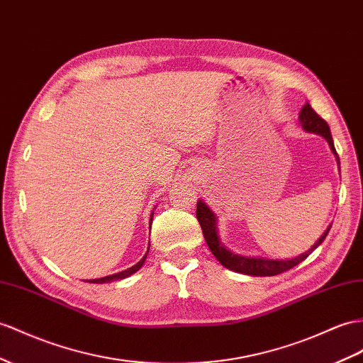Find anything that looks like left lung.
<instances>
[{
    "label": "left lung",
    "mask_w": 363,
    "mask_h": 363,
    "mask_svg": "<svg viewBox=\"0 0 363 363\" xmlns=\"http://www.w3.org/2000/svg\"><path fill=\"white\" fill-rule=\"evenodd\" d=\"M299 118H301V124H302L303 130H306V132H310V133L320 135V136L327 139L331 152L334 153V156H336V160L339 162V155L336 152V148H334L333 136H331L327 121L315 113L310 104L303 106ZM196 218H198L199 224H201L203 238H206V242H207L208 248L211 250V253L216 256L218 261L225 268H228V270H233L236 273H242V274H248V276H276V274H281L284 272H288L290 268H293L297 264H301L302 261H305V259L310 256L313 250H315L323 242V239L327 238L328 231L331 228V225H330L328 230L320 236L318 242H315L311 247V250H308L306 253L297 256L294 259H288V261H277V259L274 261V259H264V257H245V256H239V255L228 252V250L220 244V240L218 238L215 213H213L206 206V202L198 201Z\"/></svg>",
    "instance_id": "1"
}]
</instances>
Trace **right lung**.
I'll return each instance as SVG.
<instances>
[{"label":"right lung","instance_id":"obj_1","mask_svg":"<svg viewBox=\"0 0 363 363\" xmlns=\"http://www.w3.org/2000/svg\"><path fill=\"white\" fill-rule=\"evenodd\" d=\"M145 257H147V255H145L136 265H133L132 268H128V270H124V272L116 273V274H111V276L101 277V279H90V281H87V282H90V284H104V282H111V281H119V279H124V277H127V276H130V274L136 273V272L139 270V268L143 267V264H144V261H145Z\"/></svg>","mask_w":363,"mask_h":363}]
</instances>
